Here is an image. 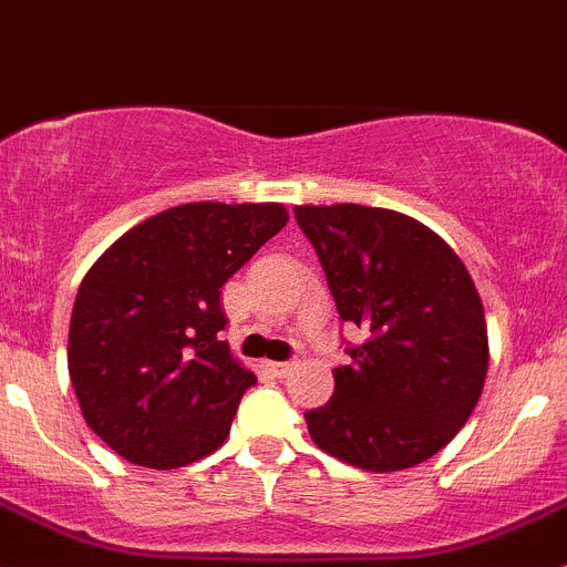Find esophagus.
<instances>
[{"mask_svg":"<svg viewBox=\"0 0 567 567\" xmlns=\"http://www.w3.org/2000/svg\"><path fill=\"white\" fill-rule=\"evenodd\" d=\"M296 359H290V362H268V370H271L274 375H277V379H285V375L288 373H293L296 370Z\"/></svg>","mask_w":567,"mask_h":567,"instance_id":"1","label":"esophagus"}]
</instances>
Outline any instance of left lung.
Here are the masks:
<instances>
[{
  "label": "left lung",
  "mask_w": 567,
  "mask_h": 567,
  "mask_svg": "<svg viewBox=\"0 0 567 567\" xmlns=\"http://www.w3.org/2000/svg\"><path fill=\"white\" fill-rule=\"evenodd\" d=\"M337 312L368 331L346 348L334 394L305 420L323 453L400 472L466 425L488 373L483 301L466 266L411 216L368 205H296Z\"/></svg>",
  "instance_id": "obj_1"
}]
</instances>
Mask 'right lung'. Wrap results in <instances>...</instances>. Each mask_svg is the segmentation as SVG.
Returning a JSON list of instances; mask_svg holds the SVG:
<instances>
[{
    "label": "right lung",
    "instance_id": "obj_1",
    "mask_svg": "<svg viewBox=\"0 0 567 567\" xmlns=\"http://www.w3.org/2000/svg\"><path fill=\"white\" fill-rule=\"evenodd\" d=\"M288 225L279 203H188L109 247L79 285L68 373L120 455L175 468L221 447L255 373L219 337L221 285Z\"/></svg>",
    "mask_w": 567,
    "mask_h": 567
}]
</instances>
